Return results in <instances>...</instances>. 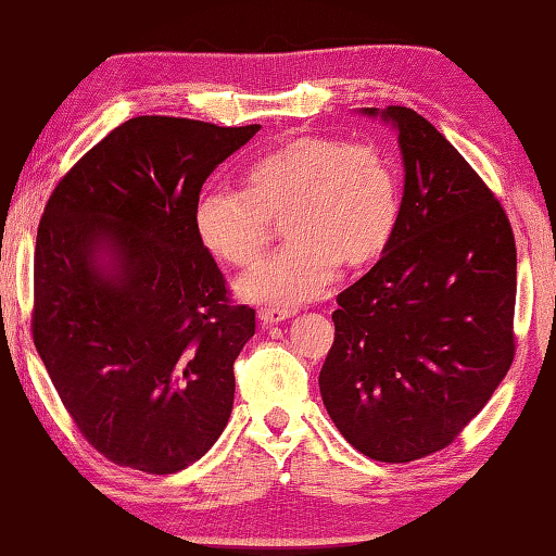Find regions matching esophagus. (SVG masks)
Returning <instances> with one entry per match:
<instances>
[{
    "label": "esophagus",
    "instance_id": "1",
    "mask_svg": "<svg viewBox=\"0 0 556 556\" xmlns=\"http://www.w3.org/2000/svg\"><path fill=\"white\" fill-rule=\"evenodd\" d=\"M294 314L296 312H291V308H275V306H262L260 312H257L260 321L265 324V326H275V324L287 321V318H291Z\"/></svg>",
    "mask_w": 556,
    "mask_h": 556
}]
</instances>
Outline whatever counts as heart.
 I'll list each match as a JSON object with an SVG mask.
<instances>
[{"label": "heart", "instance_id": "b5f03b06", "mask_svg": "<svg viewBox=\"0 0 556 556\" xmlns=\"http://www.w3.org/2000/svg\"><path fill=\"white\" fill-rule=\"evenodd\" d=\"M244 184V191H205L195 232L215 260L250 269L265 255L271 220L285 218L287 248L240 281V294L257 304H301L321 294L338 265H370L402 213L397 164L370 142L291 137L260 156Z\"/></svg>", "mask_w": 556, "mask_h": 556}]
</instances>
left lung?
<instances>
[{
    "label": "left lung",
    "instance_id": "obj_1",
    "mask_svg": "<svg viewBox=\"0 0 556 556\" xmlns=\"http://www.w3.org/2000/svg\"><path fill=\"white\" fill-rule=\"evenodd\" d=\"M363 112L397 129L402 213L378 265L336 296L318 388L348 444L407 464L446 448L510 370L515 235L431 122L402 105Z\"/></svg>",
    "mask_w": 556,
    "mask_h": 556
}]
</instances>
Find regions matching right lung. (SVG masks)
Wrapping results in <instances>:
<instances>
[{
  "instance_id": "right-lung-1",
  "label": "right lung",
  "mask_w": 556,
  "mask_h": 556,
  "mask_svg": "<svg viewBox=\"0 0 556 556\" xmlns=\"http://www.w3.org/2000/svg\"><path fill=\"white\" fill-rule=\"evenodd\" d=\"M260 125L142 115L53 188L36 232L34 345L88 444L176 473L223 434L255 308L232 304L195 232L213 168Z\"/></svg>"
}]
</instances>
